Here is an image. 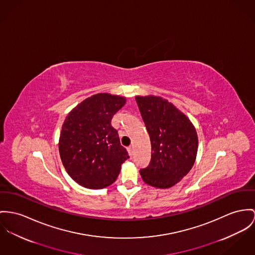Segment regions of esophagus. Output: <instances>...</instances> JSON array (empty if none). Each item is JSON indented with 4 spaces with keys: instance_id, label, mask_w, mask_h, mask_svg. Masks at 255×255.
I'll return each instance as SVG.
<instances>
[{
    "instance_id": "obj_1",
    "label": "esophagus",
    "mask_w": 255,
    "mask_h": 255,
    "mask_svg": "<svg viewBox=\"0 0 255 255\" xmlns=\"http://www.w3.org/2000/svg\"><path fill=\"white\" fill-rule=\"evenodd\" d=\"M127 150H128L129 155L132 156V154H133V147H132V146H128V147H127Z\"/></svg>"
}]
</instances>
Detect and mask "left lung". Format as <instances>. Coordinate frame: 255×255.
Segmentation results:
<instances>
[{
    "instance_id": "left-lung-1",
    "label": "left lung",
    "mask_w": 255,
    "mask_h": 255,
    "mask_svg": "<svg viewBox=\"0 0 255 255\" xmlns=\"http://www.w3.org/2000/svg\"><path fill=\"white\" fill-rule=\"evenodd\" d=\"M151 142V160L139 174L157 188H169L186 176L198 149L196 130L190 120L167 100L136 97Z\"/></svg>"
}]
</instances>
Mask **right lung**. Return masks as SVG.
Segmentation results:
<instances>
[{"label":"right lung","instance_id":"obj_1","mask_svg":"<svg viewBox=\"0 0 255 255\" xmlns=\"http://www.w3.org/2000/svg\"><path fill=\"white\" fill-rule=\"evenodd\" d=\"M125 102L116 95L96 94L81 102L65 119L59 152L66 171L81 186L101 189L111 185L129 158L111 123Z\"/></svg>","mask_w":255,"mask_h":255}]
</instances>
